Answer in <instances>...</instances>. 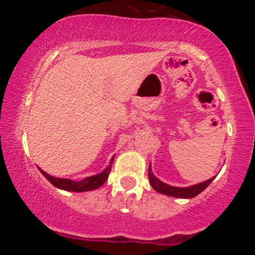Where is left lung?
Here are the masks:
<instances>
[{
    "label": "left lung",
    "instance_id": "1",
    "mask_svg": "<svg viewBox=\"0 0 255 255\" xmlns=\"http://www.w3.org/2000/svg\"><path fill=\"white\" fill-rule=\"evenodd\" d=\"M213 178H210V180L204 181V182L193 184V186L189 187H174L170 186V184L162 182L159 178H157L152 172L151 164L148 166V181H150V184L154 191H157L160 194L169 195V197H175V198H181V199H191L197 197L198 194H200L201 192L209 186L210 183L212 182Z\"/></svg>",
    "mask_w": 255,
    "mask_h": 255
}]
</instances>
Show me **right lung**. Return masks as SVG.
<instances>
[{"mask_svg": "<svg viewBox=\"0 0 255 255\" xmlns=\"http://www.w3.org/2000/svg\"><path fill=\"white\" fill-rule=\"evenodd\" d=\"M114 159H115V156H113V158H111L109 162V165H108L107 168L101 172V174L85 177L84 180L81 181L69 180V178H58L46 174V172L43 171L40 168L39 170L44 176H45L46 180H48L51 184H54L56 188L63 189V191H68V192H89V191H93V189L99 188L102 184L105 183V181H107L108 177H109V174L111 171V165H113Z\"/></svg>", "mask_w": 255, "mask_h": 255, "instance_id": "obj_1", "label": "right lung"}]
</instances>
